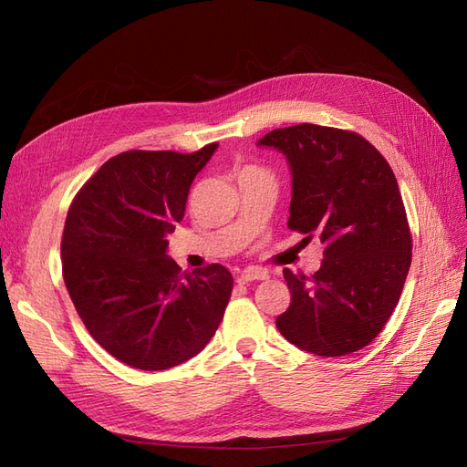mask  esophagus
Returning <instances> with one entry per match:
<instances>
[{
	"label": "esophagus",
	"instance_id": "34e87169",
	"mask_svg": "<svg viewBox=\"0 0 467 467\" xmlns=\"http://www.w3.org/2000/svg\"><path fill=\"white\" fill-rule=\"evenodd\" d=\"M265 278H268V273L265 271V268H261V266H247L245 271L237 276V282H239V285H247V282L265 280Z\"/></svg>",
	"mask_w": 467,
	"mask_h": 467
}]
</instances>
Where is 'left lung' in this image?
Listing matches in <instances>:
<instances>
[{
	"instance_id": "obj_1",
	"label": "left lung",
	"mask_w": 467,
	"mask_h": 467,
	"mask_svg": "<svg viewBox=\"0 0 467 467\" xmlns=\"http://www.w3.org/2000/svg\"><path fill=\"white\" fill-rule=\"evenodd\" d=\"M257 146L288 161V228L317 234L325 245L312 278L282 271L292 302L276 317L278 331L319 357L360 350L384 329L411 266V235L391 167L362 136L309 122L268 132Z\"/></svg>"
}]
</instances>
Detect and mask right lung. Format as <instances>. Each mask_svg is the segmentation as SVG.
Segmentation results:
<instances>
[{"instance_id":"1","label":"right lung","mask_w":467,"mask_h":467,"mask_svg":"<svg viewBox=\"0 0 467 467\" xmlns=\"http://www.w3.org/2000/svg\"><path fill=\"white\" fill-rule=\"evenodd\" d=\"M216 150L119 153L69 206L62 237L69 298L95 341L132 368L167 370L196 357L228 306V268L182 275L167 255V235Z\"/></svg>"}]
</instances>
